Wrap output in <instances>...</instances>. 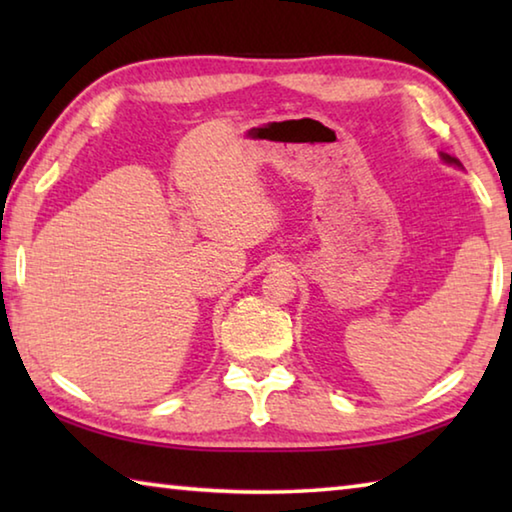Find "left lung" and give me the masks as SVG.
Returning a JSON list of instances; mask_svg holds the SVG:
<instances>
[{
	"mask_svg": "<svg viewBox=\"0 0 512 512\" xmlns=\"http://www.w3.org/2000/svg\"><path fill=\"white\" fill-rule=\"evenodd\" d=\"M443 160H445V162H452V164H458L456 158H452V155H445V153H443Z\"/></svg>",
	"mask_w": 512,
	"mask_h": 512,
	"instance_id": "1",
	"label": "left lung"
}]
</instances>
